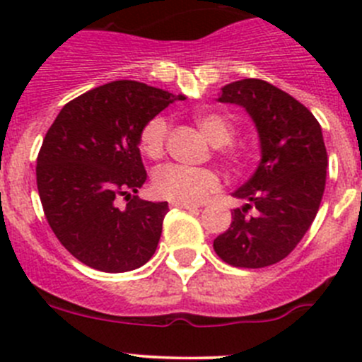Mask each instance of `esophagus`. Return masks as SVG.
Masks as SVG:
<instances>
[{"label":"esophagus","mask_w":362,"mask_h":362,"mask_svg":"<svg viewBox=\"0 0 362 362\" xmlns=\"http://www.w3.org/2000/svg\"><path fill=\"white\" fill-rule=\"evenodd\" d=\"M171 206H173V208H182V210H192V208H196L194 204H189V203H178V202H173V203H171Z\"/></svg>","instance_id":"34e87169"}]
</instances>
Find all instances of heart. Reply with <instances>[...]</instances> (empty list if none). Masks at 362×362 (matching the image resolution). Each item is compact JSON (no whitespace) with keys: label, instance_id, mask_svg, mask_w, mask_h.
I'll return each instance as SVG.
<instances>
[{"label":"heart","instance_id":"1","mask_svg":"<svg viewBox=\"0 0 362 362\" xmlns=\"http://www.w3.org/2000/svg\"><path fill=\"white\" fill-rule=\"evenodd\" d=\"M196 124L203 131L204 136L214 145L221 147L218 156L231 164L233 168H240L245 160V154L240 148L233 147L231 144L236 136V126L228 115L221 112H202L196 115ZM168 126L164 117H152L140 131L138 145L140 151L148 159H160L166 152ZM225 147L222 148L221 145ZM221 187V178L215 171L208 168H191L182 164H166L156 170L152 177V191L158 198L168 199V202L178 203H202L208 196L214 194Z\"/></svg>","mask_w":362,"mask_h":362}]
</instances>
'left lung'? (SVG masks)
I'll return each instance as SVG.
<instances>
[{"mask_svg":"<svg viewBox=\"0 0 362 362\" xmlns=\"http://www.w3.org/2000/svg\"><path fill=\"white\" fill-rule=\"evenodd\" d=\"M218 101L250 113L262 159L254 177L233 192L245 206L233 211L214 249L236 268H264L296 249L319 211L327 168L322 129L305 105L266 80L229 83Z\"/></svg>","mask_w":362,"mask_h":362,"instance_id":"left-lung-1","label":"left lung"}]
</instances>
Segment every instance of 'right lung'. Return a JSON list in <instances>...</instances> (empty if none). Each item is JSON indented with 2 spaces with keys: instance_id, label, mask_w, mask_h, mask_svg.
<instances>
[{
  "instance_id": "right-lung-1",
  "label": "right lung",
  "mask_w": 362,
  "mask_h": 362,
  "mask_svg": "<svg viewBox=\"0 0 362 362\" xmlns=\"http://www.w3.org/2000/svg\"><path fill=\"white\" fill-rule=\"evenodd\" d=\"M177 100L185 98L117 80L64 105L47 131L36 158L40 202L61 245L83 264L122 273L154 255L168 203L136 196L147 180L138 138Z\"/></svg>"
}]
</instances>
